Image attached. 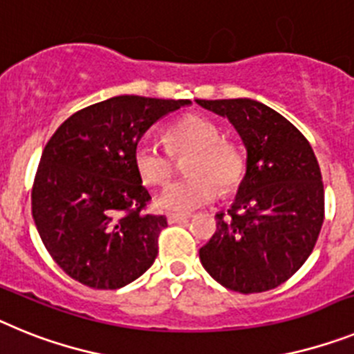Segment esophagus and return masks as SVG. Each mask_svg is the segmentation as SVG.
<instances>
[{"label":"esophagus","instance_id":"obj_1","mask_svg":"<svg viewBox=\"0 0 354 354\" xmlns=\"http://www.w3.org/2000/svg\"><path fill=\"white\" fill-rule=\"evenodd\" d=\"M190 215L189 214H169L167 215V221L169 224H174V223H183V221L189 219Z\"/></svg>","mask_w":354,"mask_h":354}]
</instances>
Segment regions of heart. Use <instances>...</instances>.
I'll return each instance as SVG.
<instances>
[{"label": "heart", "instance_id": "heart-1", "mask_svg": "<svg viewBox=\"0 0 354 354\" xmlns=\"http://www.w3.org/2000/svg\"><path fill=\"white\" fill-rule=\"evenodd\" d=\"M169 149L155 140L140 139L133 147V164L146 185H162L173 174L174 155L190 158L189 173L194 178L169 183L156 205L174 214H189L215 201L219 190L230 192L244 176L245 160L242 151L223 139L221 126L198 113H187L167 130Z\"/></svg>", "mask_w": 354, "mask_h": 354}]
</instances>
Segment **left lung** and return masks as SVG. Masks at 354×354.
I'll list each match as a JSON object with an SVG mask.
<instances>
[{
  "mask_svg": "<svg viewBox=\"0 0 354 354\" xmlns=\"http://www.w3.org/2000/svg\"><path fill=\"white\" fill-rule=\"evenodd\" d=\"M228 118L248 151L228 215L199 250L208 274L241 294L285 283L313 251L324 221L321 167L305 135L260 101L196 100Z\"/></svg>",
  "mask_w": 354,
  "mask_h": 354,
  "instance_id": "1",
  "label": "left lung"
}]
</instances>
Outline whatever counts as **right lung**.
Returning a JSON list of instances; mask_svg holds the SVG:
<instances>
[{
  "mask_svg": "<svg viewBox=\"0 0 354 354\" xmlns=\"http://www.w3.org/2000/svg\"><path fill=\"white\" fill-rule=\"evenodd\" d=\"M189 100L115 96L78 110L48 140L32 189L37 232L71 278L113 290L142 276L158 254L165 215L147 214L151 196L133 147L158 119Z\"/></svg>",
  "mask_w": 354,
  "mask_h": 354,
  "instance_id": "add662e5",
  "label": "right lung"
}]
</instances>
